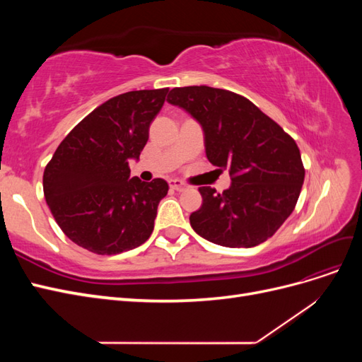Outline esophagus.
<instances>
[{
    "label": "esophagus",
    "instance_id": "obj_1",
    "mask_svg": "<svg viewBox=\"0 0 362 362\" xmlns=\"http://www.w3.org/2000/svg\"><path fill=\"white\" fill-rule=\"evenodd\" d=\"M170 187L173 189V190H177V192H184L185 189H187V185H185L182 181H180V180H172L170 181Z\"/></svg>",
    "mask_w": 362,
    "mask_h": 362
}]
</instances>
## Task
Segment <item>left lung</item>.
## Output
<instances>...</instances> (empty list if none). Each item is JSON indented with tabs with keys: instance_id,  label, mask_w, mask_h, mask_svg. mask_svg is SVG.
<instances>
[{
	"instance_id": "left-lung-1",
	"label": "left lung",
	"mask_w": 362,
	"mask_h": 362,
	"mask_svg": "<svg viewBox=\"0 0 362 362\" xmlns=\"http://www.w3.org/2000/svg\"><path fill=\"white\" fill-rule=\"evenodd\" d=\"M168 101L202 125L206 158L228 169L231 187H199L202 206L190 214L201 237L226 247L266 242L293 213L305 178L294 139L247 98L208 86L175 87Z\"/></svg>"
}]
</instances>
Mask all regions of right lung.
Instances as JSON below:
<instances>
[{"instance_id": "1", "label": "right lung", "mask_w": 362, "mask_h": 362, "mask_svg": "<svg viewBox=\"0 0 362 362\" xmlns=\"http://www.w3.org/2000/svg\"><path fill=\"white\" fill-rule=\"evenodd\" d=\"M169 89L133 90L96 107L63 139L43 172V194L62 231L98 255L144 245L168 182L129 180Z\"/></svg>"}]
</instances>
